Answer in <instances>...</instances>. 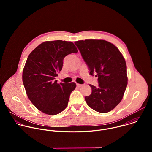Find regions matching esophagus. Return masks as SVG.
<instances>
[{
    "mask_svg": "<svg viewBox=\"0 0 152 152\" xmlns=\"http://www.w3.org/2000/svg\"><path fill=\"white\" fill-rule=\"evenodd\" d=\"M76 85H77V87H79V88H80V87H81V86H82V84H80V83H76Z\"/></svg>",
    "mask_w": 152,
    "mask_h": 152,
    "instance_id": "1",
    "label": "esophagus"
}]
</instances>
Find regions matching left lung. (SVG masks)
Instances as JSON below:
<instances>
[{
    "label": "left lung",
    "mask_w": 152,
    "mask_h": 152,
    "mask_svg": "<svg viewBox=\"0 0 152 152\" xmlns=\"http://www.w3.org/2000/svg\"><path fill=\"white\" fill-rule=\"evenodd\" d=\"M90 70L96 73L97 87L90 85L91 94L85 99L93 110L101 113L112 111L121 101L127 85L126 61L118 49L103 39L75 42Z\"/></svg>",
    "instance_id": "1"
}]
</instances>
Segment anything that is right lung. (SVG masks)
<instances>
[{
  "instance_id": "obj_1",
  "label": "right lung",
  "mask_w": 152,
  "mask_h": 152,
  "mask_svg": "<svg viewBox=\"0 0 152 152\" xmlns=\"http://www.w3.org/2000/svg\"><path fill=\"white\" fill-rule=\"evenodd\" d=\"M78 50L72 41L62 40L42 42L28 56L23 70L22 80L29 99L38 110L56 115L67 107L75 82L57 83L66 55Z\"/></svg>"
}]
</instances>
